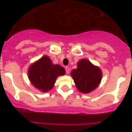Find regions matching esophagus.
Returning a JSON list of instances; mask_svg holds the SVG:
<instances>
[{
	"label": "esophagus",
	"mask_w": 132,
	"mask_h": 132,
	"mask_svg": "<svg viewBox=\"0 0 132 132\" xmlns=\"http://www.w3.org/2000/svg\"><path fill=\"white\" fill-rule=\"evenodd\" d=\"M65 71H66V73L67 74H69L70 72V68L69 67H65Z\"/></svg>",
	"instance_id": "34e87169"
}]
</instances>
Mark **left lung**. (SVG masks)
<instances>
[{"label": "left lung", "mask_w": 132, "mask_h": 132, "mask_svg": "<svg viewBox=\"0 0 132 132\" xmlns=\"http://www.w3.org/2000/svg\"><path fill=\"white\" fill-rule=\"evenodd\" d=\"M71 75L78 91L88 94L99 86L102 79V71L89 60L82 59L77 63V68L72 70Z\"/></svg>", "instance_id": "1"}]
</instances>
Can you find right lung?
I'll list each match as a JSON object with an SVG mask.
<instances>
[{
	"instance_id": "1",
	"label": "right lung",
	"mask_w": 132,
	"mask_h": 132,
	"mask_svg": "<svg viewBox=\"0 0 132 132\" xmlns=\"http://www.w3.org/2000/svg\"><path fill=\"white\" fill-rule=\"evenodd\" d=\"M65 74L63 67L54 64L48 55L31 64L28 69V77L33 86L42 92L52 90L56 78Z\"/></svg>"
}]
</instances>
